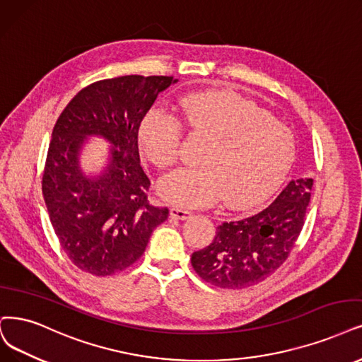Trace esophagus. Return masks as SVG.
I'll list each match as a JSON object with an SVG mask.
<instances>
[{
	"instance_id": "obj_1",
	"label": "esophagus",
	"mask_w": 362,
	"mask_h": 362,
	"mask_svg": "<svg viewBox=\"0 0 362 362\" xmlns=\"http://www.w3.org/2000/svg\"><path fill=\"white\" fill-rule=\"evenodd\" d=\"M170 216L180 219V221H185V219L191 218L192 213L188 209H183V207H171L170 209Z\"/></svg>"
}]
</instances>
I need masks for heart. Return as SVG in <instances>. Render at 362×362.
Wrapping results in <instances>:
<instances>
[{"label": "heart", "mask_w": 362, "mask_h": 362, "mask_svg": "<svg viewBox=\"0 0 362 362\" xmlns=\"http://www.w3.org/2000/svg\"><path fill=\"white\" fill-rule=\"evenodd\" d=\"M183 122L209 136L203 165L180 168L159 182V194L183 207H206L222 198L233 209H247L269 198L296 160L292 131L262 107L228 90L194 92L180 100ZM180 120L155 107L143 119L140 146L149 160L168 168L180 156Z\"/></svg>", "instance_id": "obj_1"}]
</instances>
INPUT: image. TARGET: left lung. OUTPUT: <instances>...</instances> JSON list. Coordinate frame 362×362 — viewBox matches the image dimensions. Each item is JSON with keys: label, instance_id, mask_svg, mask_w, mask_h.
Here are the masks:
<instances>
[{"label": "left lung", "instance_id": "left-lung-1", "mask_svg": "<svg viewBox=\"0 0 362 362\" xmlns=\"http://www.w3.org/2000/svg\"><path fill=\"white\" fill-rule=\"evenodd\" d=\"M313 179L291 180L274 202L250 218L223 222L213 242L192 253L198 276L223 289H243L285 262L303 230Z\"/></svg>", "mask_w": 362, "mask_h": 362}]
</instances>
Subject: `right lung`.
<instances>
[{"mask_svg":"<svg viewBox=\"0 0 362 362\" xmlns=\"http://www.w3.org/2000/svg\"><path fill=\"white\" fill-rule=\"evenodd\" d=\"M171 76H122L83 88L66 104L52 131L43 198L53 230L76 267L110 276L136 262L168 209L147 202L151 180L140 164L139 128ZM92 136L111 146L105 165L81 167Z\"/></svg>","mask_w":362,"mask_h":362,"instance_id":"obj_1","label":"right lung"}]
</instances>
